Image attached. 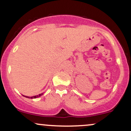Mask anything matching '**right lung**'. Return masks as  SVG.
<instances>
[{"label":"right lung","mask_w":131,"mask_h":131,"mask_svg":"<svg viewBox=\"0 0 131 131\" xmlns=\"http://www.w3.org/2000/svg\"><path fill=\"white\" fill-rule=\"evenodd\" d=\"M43 94V93L42 94H38V95H37V96H31V97H30V98H37V97H40V96H41V95H42ZM26 97H28V98H30V97H28V96H25Z\"/></svg>","instance_id":"right-lung-1"}]
</instances>
